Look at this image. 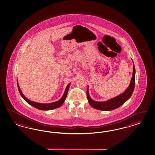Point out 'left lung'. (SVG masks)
Listing matches in <instances>:
<instances>
[{
    "label": "left lung",
    "mask_w": 155,
    "mask_h": 155,
    "mask_svg": "<svg viewBox=\"0 0 155 155\" xmlns=\"http://www.w3.org/2000/svg\"><path fill=\"white\" fill-rule=\"evenodd\" d=\"M135 84V68L133 62V76L128 88L126 89V91L124 92L121 93L120 94L116 96L115 97L112 98L110 100H107L106 101H96L93 100V99H92L90 97L88 92L89 88L88 87L87 90V96L88 98V101L90 105L96 109L103 111L113 110L114 109L119 107L122 105H123L124 102L127 101L128 99L131 97L133 94V91L134 90Z\"/></svg>",
    "instance_id": "8db88e82"
}]
</instances>
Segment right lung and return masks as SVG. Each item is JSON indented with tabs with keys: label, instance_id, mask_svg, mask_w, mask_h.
I'll return each mask as SVG.
<instances>
[{
	"label": "right lung",
	"instance_id": "add662e5",
	"mask_svg": "<svg viewBox=\"0 0 155 155\" xmlns=\"http://www.w3.org/2000/svg\"><path fill=\"white\" fill-rule=\"evenodd\" d=\"M71 83H69L68 84V85L67 86L66 88L65 89V91L64 92V94L63 95L61 98L60 100H59L57 101L54 102H51V103H49V104H41V103H38V102H35L31 101V100H29V99H28L22 93L21 89L20 88L19 85L18 84V81L17 80V84H18V91L20 92V95L21 96L24 100L27 101L29 104H30L31 106L35 107V108L40 109V110H52V109H54L58 108L59 107L62 105V104L64 103V102L65 101L67 95V93H68V89L70 87Z\"/></svg>",
	"mask_w": 155,
	"mask_h": 155
}]
</instances>
